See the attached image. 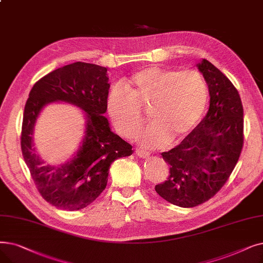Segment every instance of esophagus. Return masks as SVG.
<instances>
[{"instance_id": "34e87169", "label": "esophagus", "mask_w": 263, "mask_h": 263, "mask_svg": "<svg viewBox=\"0 0 263 263\" xmlns=\"http://www.w3.org/2000/svg\"><path fill=\"white\" fill-rule=\"evenodd\" d=\"M135 154L138 155V157H140V158H148V157L151 156L149 153L144 152V151H142V149H136V151H135Z\"/></svg>"}]
</instances>
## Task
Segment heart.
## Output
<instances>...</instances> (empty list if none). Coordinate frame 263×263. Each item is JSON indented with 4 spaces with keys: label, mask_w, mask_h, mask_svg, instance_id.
I'll return each instance as SVG.
<instances>
[{
    "label": "heart",
    "mask_w": 263,
    "mask_h": 263,
    "mask_svg": "<svg viewBox=\"0 0 263 263\" xmlns=\"http://www.w3.org/2000/svg\"><path fill=\"white\" fill-rule=\"evenodd\" d=\"M206 102L208 86L199 72L151 66L133 74L123 88L114 87L106 107L122 136L139 127L141 109L148 107L151 123L135 138L145 147L160 148L185 139L202 118Z\"/></svg>",
    "instance_id": "obj_1"
}]
</instances>
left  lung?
I'll use <instances>...</instances> for the list:
<instances>
[{"instance_id":"1","label":"left lung","mask_w":263,"mask_h":263,"mask_svg":"<svg viewBox=\"0 0 263 263\" xmlns=\"http://www.w3.org/2000/svg\"><path fill=\"white\" fill-rule=\"evenodd\" d=\"M210 91L206 116L173 149L161 156L170 176L155 187L180 208H195L218 192L235 167L243 148V105L233 84L210 61L197 64Z\"/></svg>"}]
</instances>
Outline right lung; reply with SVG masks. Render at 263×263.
<instances>
[{"instance_id":"obj_1","label":"right lung","mask_w":263,"mask_h":263,"mask_svg":"<svg viewBox=\"0 0 263 263\" xmlns=\"http://www.w3.org/2000/svg\"><path fill=\"white\" fill-rule=\"evenodd\" d=\"M107 68L75 62L57 68L34 84L25 106L21 151L41 196L53 206L78 211L92 203L107 185L110 164L132 155V146L111 132L104 114L108 97ZM65 101L85 112V135L73 158L50 166L35 153L32 132L41 109Z\"/></svg>"}]
</instances>
